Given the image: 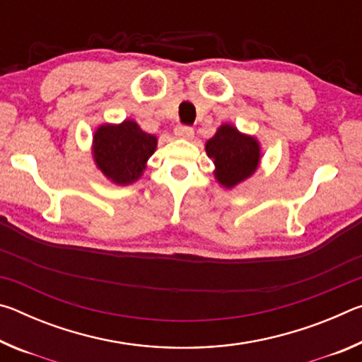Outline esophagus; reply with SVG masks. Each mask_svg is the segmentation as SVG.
Returning <instances> with one entry per match:
<instances>
[{"mask_svg":"<svg viewBox=\"0 0 362 362\" xmlns=\"http://www.w3.org/2000/svg\"><path fill=\"white\" fill-rule=\"evenodd\" d=\"M174 132H175V136H177V137H180V139H192V137L194 136L193 127L185 126V124H179V126H175Z\"/></svg>","mask_w":362,"mask_h":362,"instance_id":"34e87169","label":"esophagus"}]
</instances>
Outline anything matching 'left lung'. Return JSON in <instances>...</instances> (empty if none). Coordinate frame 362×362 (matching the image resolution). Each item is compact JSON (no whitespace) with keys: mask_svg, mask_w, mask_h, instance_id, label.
Wrapping results in <instances>:
<instances>
[{"mask_svg":"<svg viewBox=\"0 0 362 362\" xmlns=\"http://www.w3.org/2000/svg\"><path fill=\"white\" fill-rule=\"evenodd\" d=\"M207 156L214 159L217 180L231 188L252 175L259 166L260 148L254 137L243 136L235 127L223 124L206 144Z\"/></svg>","mask_w":362,"mask_h":362,"instance_id":"obj_1","label":"left lung"}]
</instances>
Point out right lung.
Instances as JSON below:
<instances>
[{
    "mask_svg": "<svg viewBox=\"0 0 362 362\" xmlns=\"http://www.w3.org/2000/svg\"><path fill=\"white\" fill-rule=\"evenodd\" d=\"M156 150V137L140 129L137 122L105 124L94 136V158L99 169L119 185L136 182L145 163Z\"/></svg>",
    "mask_w": 362,
    "mask_h": 362,
    "instance_id": "obj_1",
    "label": "right lung"
}]
</instances>
